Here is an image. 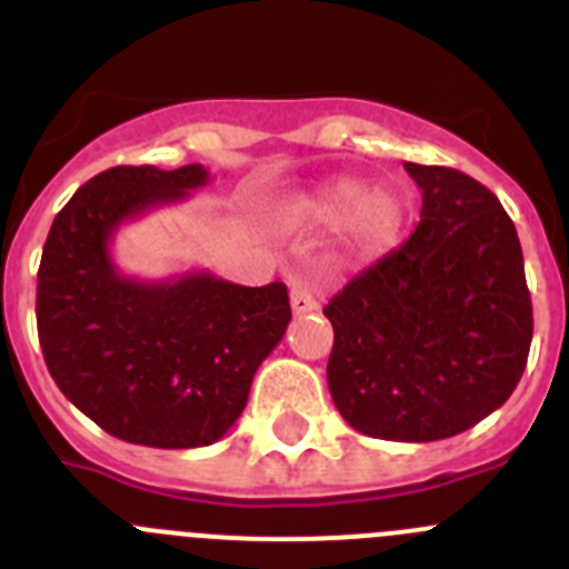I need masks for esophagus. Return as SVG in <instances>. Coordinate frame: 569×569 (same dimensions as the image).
<instances>
[{"instance_id":"obj_1","label":"esophagus","mask_w":569,"mask_h":569,"mask_svg":"<svg viewBox=\"0 0 569 569\" xmlns=\"http://www.w3.org/2000/svg\"><path fill=\"white\" fill-rule=\"evenodd\" d=\"M290 308H293L296 316L313 313V310L319 308V301H316V296L310 293V288L305 281H293V288H290Z\"/></svg>"}]
</instances>
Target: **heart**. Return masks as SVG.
Instances as JSON below:
<instances>
[{"mask_svg": "<svg viewBox=\"0 0 569 569\" xmlns=\"http://www.w3.org/2000/svg\"><path fill=\"white\" fill-rule=\"evenodd\" d=\"M290 219L330 230L347 228L353 253L359 259H376L399 244L407 208L393 190H373L361 179H339L296 204Z\"/></svg>", "mask_w": 569, "mask_h": 569, "instance_id": "heart-1", "label": "heart"}]
</instances>
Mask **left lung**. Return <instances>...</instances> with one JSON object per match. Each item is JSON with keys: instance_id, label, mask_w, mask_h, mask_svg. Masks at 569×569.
<instances>
[{"instance_id": "1", "label": "left lung", "mask_w": 569, "mask_h": 569, "mask_svg": "<svg viewBox=\"0 0 569 569\" xmlns=\"http://www.w3.org/2000/svg\"><path fill=\"white\" fill-rule=\"evenodd\" d=\"M421 222L330 299L328 387L341 419L387 441H439L499 410L532 341L519 233L467 173L405 162Z\"/></svg>"}]
</instances>
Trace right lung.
Masks as SVG:
<instances>
[{
    "label": "right lung",
    "mask_w": 569,
    "mask_h": 569,
    "mask_svg": "<svg viewBox=\"0 0 569 569\" xmlns=\"http://www.w3.org/2000/svg\"><path fill=\"white\" fill-rule=\"evenodd\" d=\"M208 182L202 164L110 168L73 193L44 241V365L70 405L130 445L188 450L222 439L290 325L281 281L244 288L210 270L136 279L116 268V230Z\"/></svg>",
    "instance_id": "1"
}]
</instances>
